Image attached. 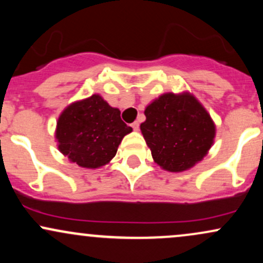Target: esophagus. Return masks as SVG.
<instances>
[{
    "label": "esophagus",
    "mask_w": 263,
    "mask_h": 263,
    "mask_svg": "<svg viewBox=\"0 0 263 263\" xmlns=\"http://www.w3.org/2000/svg\"><path fill=\"white\" fill-rule=\"evenodd\" d=\"M131 126H132V128L135 129V131H138V129H140V123H138V121H135Z\"/></svg>",
    "instance_id": "1"
}]
</instances>
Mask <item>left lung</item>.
<instances>
[{"mask_svg":"<svg viewBox=\"0 0 263 263\" xmlns=\"http://www.w3.org/2000/svg\"><path fill=\"white\" fill-rule=\"evenodd\" d=\"M141 131L163 170L183 172L204 158L215 137V125L188 92L164 93L144 110Z\"/></svg>","mask_w":263,"mask_h":263,"instance_id":"1","label":"left lung"}]
</instances>
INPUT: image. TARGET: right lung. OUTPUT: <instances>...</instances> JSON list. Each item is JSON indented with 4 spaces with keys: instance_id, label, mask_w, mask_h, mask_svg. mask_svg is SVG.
Listing matches in <instances>:
<instances>
[{
    "instance_id": "obj_1",
    "label": "right lung",
    "mask_w": 263,
    "mask_h": 263,
    "mask_svg": "<svg viewBox=\"0 0 263 263\" xmlns=\"http://www.w3.org/2000/svg\"><path fill=\"white\" fill-rule=\"evenodd\" d=\"M120 114L100 95L69 105L57 123L59 151L80 167L105 165L116 155L122 138L132 132Z\"/></svg>"
}]
</instances>
